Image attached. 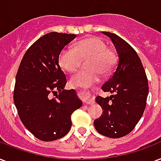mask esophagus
<instances>
[{
	"label": "esophagus",
	"mask_w": 161,
	"mask_h": 161,
	"mask_svg": "<svg viewBox=\"0 0 161 161\" xmlns=\"http://www.w3.org/2000/svg\"><path fill=\"white\" fill-rule=\"evenodd\" d=\"M84 101H85V103H86V104H92V98L90 97L87 94L85 95V97H84Z\"/></svg>",
	"instance_id": "34e87169"
}]
</instances>
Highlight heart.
<instances>
[{
    "instance_id": "heart-1",
    "label": "heart",
    "mask_w": 161,
    "mask_h": 161,
    "mask_svg": "<svg viewBox=\"0 0 161 161\" xmlns=\"http://www.w3.org/2000/svg\"><path fill=\"white\" fill-rule=\"evenodd\" d=\"M87 59L88 70L75 73L70 79V85L78 88H87L98 81L99 72L106 75L113 69L115 63L113 53L98 38H89L80 41L75 48H64L58 57V63L64 70L73 73L79 68L81 59Z\"/></svg>"
}]
</instances>
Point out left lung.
<instances>
[{"label": "left lung", "instance_id": "obj_1", "mask_svg": "<svg viewBox=\"0 0 161 161\" xmlns=\"http://www.w3.org/2000/svg\"><path fill=\"white\" fill-rule=\"evenodd\" d=\"M110 38L118 55L112 76L102 86L108 97H97L103 114L94 121L103 136L121 138L128 134L140 120L146 106L149 86L144 66L136 51L115 33L102 32Z\"/></svg>", "mask_w": 161, "mask_h": 161}]
</instances>
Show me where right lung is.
Segmentation results:
<instances>
[{
	"mask_svg": "<svg viewBox=\"0 0 161 161\" xmlns=\"http://www.w3.org/2000/svg\"><path fill=\"white\" fill-rule=\"evenodd\" d=\"M75 38L56 32L43 35L30 46L17 70L15 106L23 125L43 141L65 136L71 114L82 105L75 90H64L66 78L58 64L61 50Z\"/></svg>",
	"mask_w": 161,
	"mask_h": 161,
	"instance_id": "1",
	"label": "right lung"
}]
</instances>
